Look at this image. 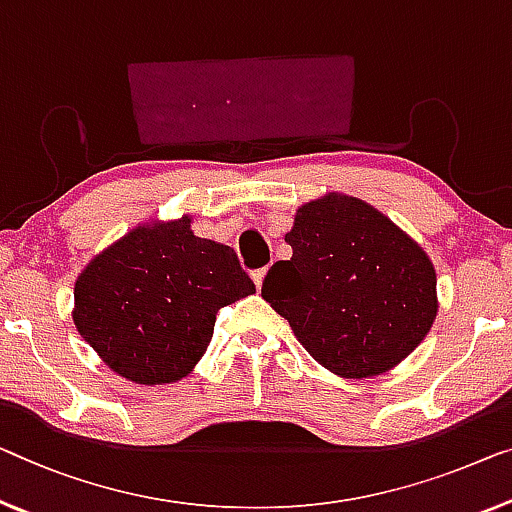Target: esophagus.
<instances>
[{
	"instance_id": "1",
	"label": "esophagus",
	"mask_w": 512,
	"mask_h": 512,
	"mask_svg": "<svg viewBox=\"0 0 512 512\" xmlns=\"http://www.w3.org/2000/svg\"><path fill=\"white\" fill-rule=\"evenodd\" d=\"M266 271H269V269H266V266H264V269L253 271V280H255V287H257V289H262L264 278H266Z\"/></svg>"
}]
</instances>
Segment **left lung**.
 Masks as SVG:
<instances>
[{
  "label": "left lung",
  "mask_w": 512,
  "mask_h": 512,
  "mask_svg": "<svg viewBox=\"0 0 512 512\" xmlns=\"http://www.w3.org/2000/svg\"><path fill=\"white\" fill-rule=\"evenodd\" d=\"M285 241L292 257L271 266L262 296L333 375L377 377L430 333L439 312L432 259L372 204L326 193L296 209Z\"/></svg>",
  "instance_id": "left-lung-1"
}]
</instances>
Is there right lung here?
<instances>
[{"instance_id":"obj_1","label":"right lung","mask_w":512,"mask_h":512,"mask_svg":"<svg viewBox=\"0 0 512 512\" xmlns=\"http://www.w3.org/2000/svg\"><path fill=\"white\" fill-rule=\"evenodd\" d=\"M190 223L188 213L140 223L75 280V329L133 384H172L193 372L218 310L255 294L234 250L195 236Z\"/></svg>"}]
</instances>
